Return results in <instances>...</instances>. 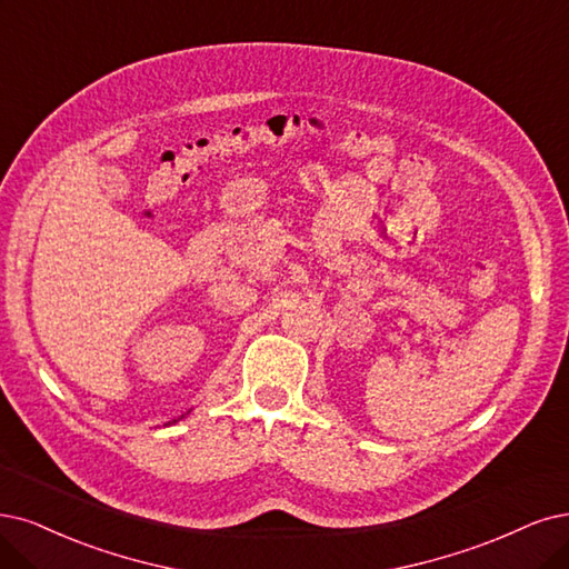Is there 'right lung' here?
Listing matches in <instances>:
<instances>
[{
  "label": "right lung",
  "instance_id": "obj_1",
  "mask_svg": "<svg viewBox=\"0 0 569 569\" xmlns=\"http://www.w3.org/2000/svg\"><path fill=\"white\" fill-rule=\"evenodd\" d=\"M182 417H184V415H182ZM176 422H178V419H173V425H176Z\"/></svg>",
  "mask_w": 569,
  "mask_h": 569
}]
</instances>
